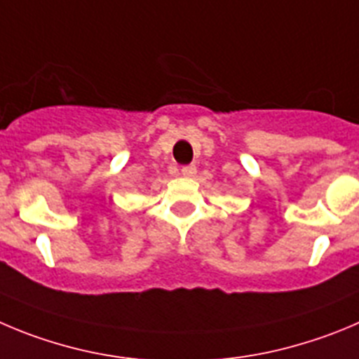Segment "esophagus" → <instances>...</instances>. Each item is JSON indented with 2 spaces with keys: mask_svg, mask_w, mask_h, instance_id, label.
<instances>
[{
  "mask_svg": "<svg viewBox=\"0 0 359 359\" xmlns=\"http://www.w3.org/2000/svg\"><path fill=\"white\" fill-rule=\"evenodd\" d=\"M182 175L187 177V179H191V177H195L196 175V166L195 164H187V166H182Z\"/></svg>",
  "mask_w": 359,
  "mask_h": 359,
  "instance_id": "1",
  "label": "esophagus"
}]
</instances>
